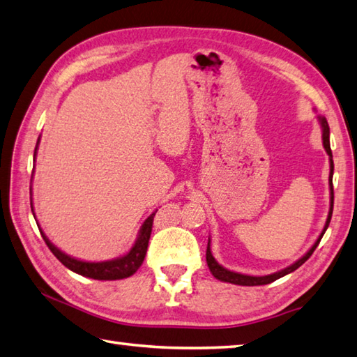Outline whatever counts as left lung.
<instances>
[{
	"instance_id": "obj_1",
	"label": "left lung",
	"mask_w": 357,
	"mask_h": 357,
	"mask_svg": "<svg viewBox=\"0 0 357 357\" xmlns=\"http://www.w3.org/2000/svg\"><path fill=\"white\" fill-rule=\"evenodd\" d=\"M320 121V126H321V139H323V146H325V150L328 153L329 156V212H328V218H326V223H325V228H323L321 234L319 236V238H317L315 243L310 246V250L304 255L303 257L298 259L296 262H294L291 265H289V267L282 268L280 271H276V273H271V275H265V276H251V275H242V273H237V271H231L228 268H225L220 265L215 257L212 256V251H211V238L209 242H207V250H206V262H207V267H209L211 273L213 275V278H217L218 281H223V282H231V284H237V286H264V284H270L276 280H280V278L286 276L289 273H291V271H295L296 268H300L301 265L307 261V259L312 256V252L315 251L317 246H319L320 241L323 234H325L328 226H329V222H331V217H333V207H334V189H333V174H334V162H333V151H331V145H329V126H328V121L325 116L319 115L317 116Z\"/></svg>"
}]
</instances>
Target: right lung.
Here are the masks:
<instances>
[{
    "label": "right lung",
    "instance_id": "right-lung-1",
    "mask_svg": "<svg viewBox=\"0 0 357 357\" xmlns=\"http://www.w3.org/2000/svg\"><path fill=\"white\" fill-rule=\"evenodd\" d=\"M38 140H40V137H38ZM38 140H37V146H38ZM37 146L34 150V160H36V154H37ZM31 211H32V213H34V209H32V203H31ZM156 212H153L151 215L145 220L144 225H142L139 236H137V238H135L132 248L129 250L126 255L111 259V261H102V262L79 261V259H75V257L66 255V252L61 251L57 246H54L50 242V238L43 234V231L40 228L38 229H40L43 241L48 245L51 252H53V255L59 259V261L66 265L68 270L75 271V273L81 275V276L92 278V280H98V281L125 280V278L132 276L135 271L140 268V265L144 264V259H145L146 250H148V242H150V236H151V229H153V220H154V215H156Z\"/></svg>",
    "mask_w": 357,
    "mask_h": 357
}]
</instances>
